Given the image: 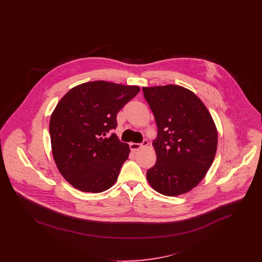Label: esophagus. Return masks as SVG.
I'll return each mask as SVG.
<instances>
[{
  "mask_svg": "<svg viewBox=\"0 0 262 262\" xmlns=\"http://www.w3.org/2000/svg\"><path fill=\"white\" fill-rule=\"evenodd\" d=\"M147 145H148V140L144 139L142 141V143H130L129 147H130V149L133 150V151H135V150L139 149V148H141L143 146H147Z\"/></svg>",
  "mask_w": 262,
  "mask_h": 262,
  "instance_id": "esophagus-1",
  "label": "esophagus"
}]
</instances>
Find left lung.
<instances>
[{"label": "left lung", "instance_id": "left-lung-1", "mask_svg": "<svg viewBox=\"0 0 262 262\" xmlns=\"http://www.w3.org/2000/svg\"><path fill=\"white\" fill-rule=\"evenodd\" d=\"M154 115L155 165L146 173L159 193L177 196L196 187L214 160L218 135L210 113L190 90L169 84L142 88Z\"/></svg>", "mask_w": 262, "mask_h": 262}]
</instances>
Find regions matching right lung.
Masks as SVG:
<instances>
[{
  "label": "right lung",
  "instance_id": "right-lung-1",
  "mask_svg": "<svg viewBox=\"0 0 262 262\" xmlns=\"http://www.w3.org/2000/svg\"><path fill=\"white\" fill-rule=\"evenodd\" d=\"M140 88L104 80L72 88L57 104L49 125L55 163L73 187L98 193L112 187L129 146L108 133L117 114Z\"/></svg>",
  "mask_w": 262,
  "mask_h": 262
}]
</instances>
